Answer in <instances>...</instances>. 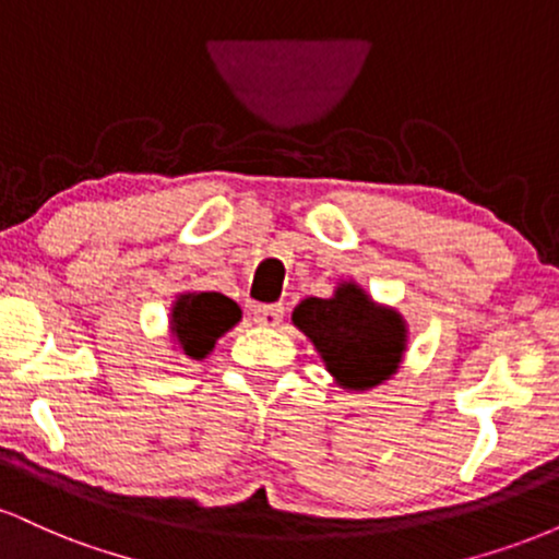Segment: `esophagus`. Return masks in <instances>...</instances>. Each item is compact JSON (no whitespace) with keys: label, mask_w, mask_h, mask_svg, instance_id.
I'll list each match as a JSON object with an SVG mask.
<instances>
[{"label":"esophagus","mask_w":559,"mask_h":559,"mask_svg":"<svg viewBox=\"0 0 559 559\" xmlns=\"http://www.w3.org/2000/svg\"><path fill=\"white\" fill-rule=\"evenodd\" d=\"M284 320V305H258L254 307V323L275 329Z\"/></svg>","instance_id":"34e87169"}]
</instances>
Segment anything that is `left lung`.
<instances>
[{"mask_svg": "<svg viewBox=\"0 0 559 559\" xmlns=\"http://www.w3.org/2000/svg\"><path fill=\"white\" fill-rule=\"evenodd\" d=\"M292 320L344 389L378 386L400 368L407 342L402 316L378 307L357 284H342L331 299L299 301Z\"/></svg>", "mask_w": 559, "mask_h": 559, "instance_id": "left-lung-1", "label": "left lung"}]
</instances>
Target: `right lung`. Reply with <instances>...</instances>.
Returning <instances> with one entry per match:
<instances>
[{
    "label": "right lung",
    "instance_id": "right-lung-1",
    "mask_svg": "<svg viewBox=\"0 0 559 559\" xmlns=\"http://www.w3.org/2000/svg\"><path fill=\"white\" fill-rule=\"evenodd\" d=\"M241 320V310L234 299L217 292L181 294L173 305L170 329L176 342L191 360H204L213 352L217 338Z\"/></svg>",
    "mask_w": 559,
    "mask_h": 559
}]
</instances>
